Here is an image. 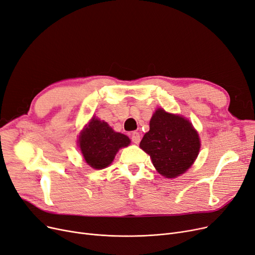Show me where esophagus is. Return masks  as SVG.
Returning a JSON list of instances; mask_svg holds the SVG:
<instances>
[{
	"label": "esophagus",
	"instance_id": "1",
	"mask_svg": "<svg viewBox=\"0 0 255 255\" xmlns=\"http://www.w3.org/2000/svg\"><path fill=\"white\" fill-rule=\"evenodd\" d=\"M130 139H131L132 142L138 144L140 142V134L137 131H132L131 135H130Z\"/></svg>",
	"mask_w": 255,
	"mask_h": 255
}]
</instances>
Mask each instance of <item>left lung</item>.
<instances>
[{"instance_id": "1", "label": "left lung", "mask_w": 255, "mask_h": 255, "mask_svg": "<svg viewBox=\"0 0 255 255\" xmlns=\"http://www.w3.org/2000/svg\"><path fill=\"white\" fill-rule=\"evenodd\" d=\"M140 147L150 155L157 172L172 178L186 172L196 160L200 141L189 120L157 109Z\"/></svg>"}]
</instances>
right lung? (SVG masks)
Wrapping results in <instances>:
<instances>
[{"mask_svg": "<svg viewBox=\"0 0 255 255\" xmlns=\"http://www.w3.org/2000/svg\"><path fill=\"white\" fill-rule=\"evenodd\" d=\"M129 139L114 131L107 123L93 117L79 137V145L86 163L94 169L110 165L118 149L129 144Z\"/></svg>", "mask_w": 255, "mask_h": 255, "instance_id": "obj_1", "label": "right lung"}]
</instances>
